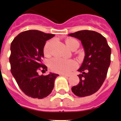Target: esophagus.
<instances>
[{"label": "esophagus", "mask_w": 121, "mask_h": 121, "mask_svg": "<svg viewBox=\"0 0 121 121\" xmlns=\"http://www.w3.org/2000/svg\"><path fill=\"white\" fill-rule=\"evenodd\" d=\"M62 76H65V77H69V76H70V75H69V74H62Z\"/></svg>", "instance_id": "1"}]
</instances>
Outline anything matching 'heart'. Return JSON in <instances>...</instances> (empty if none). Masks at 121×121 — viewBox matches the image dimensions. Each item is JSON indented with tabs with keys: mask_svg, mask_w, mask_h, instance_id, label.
I'll return each instance as SVG.
<instances>
[{
	"mask_svg": "<svg viewBox=\"0 0 121 121\" xmlns=\"http://www.w3.org/2000/svg\"><path fill=\"white\" fill-rule=\"evenodd\" d=\"M53 41L50 40L46 43L43 52L46 56H49L51 53ZM66 44L69 48L73 50V48L79 47V43L77 40L69 38L66 40ZM77 63L73 60H63L59 58H54L49 61V67L54 72L61 74H67L76 68Z\"/></svg>",
	"mask_w": 121,
	"mask_h": 121,
	"instance_id": "1",
	"label": "heart"
}]
</instances>
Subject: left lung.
<instances>
[{"label": "left lung", "mask_w": 121, "mask_h": 121, "mask_svg": "<svg viewBox=\"0 0 121 121\" xmlns=\"http://www.w3.org/2000/svg\"><path fill=\"white\" fill-rule=\"evenodd\" d=\"M69 36L81 41L85 50V58L78 71L80 82L72 87L78 96H89L96 93L104 83L111 62V48L106 39L98 32L81 30Z\"/></svg>", "instance_id": "obj_1"}]
</instances>
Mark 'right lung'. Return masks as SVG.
Instances as JSON below:
<instances>
[{
  "mask_svg": "<svg viewBox=\"0 0 121 121\" xmlns=\"http://www.w3.org/2000/svg\"><path fill=\"white\" fill-rule=\"evenodd\" d=\"M54 34L39 30L25 31L15 37L11 43L9 63L11 73L22 91L27 96L43 99L51 93L58 74L39 76L38 71H47L43 64V48L46 41Z\"/></svg>",
  "mask_w": 121,
  "mask_h": 121,
  "instance_id": "right-lung-1",
  "label": "right lung"
}]
</instances>
